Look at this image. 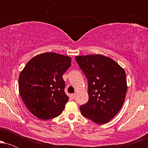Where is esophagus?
<instances>
[{
    "label": "esophagus",
    "mask_w": 148,
    "mask_h": 148,
    "mask_svg": "<svg viewBox=\"0 0 148 148\" xmlns=\"http://www.w3.org/2000/svg\"><path fill=\"white\" fill-rule=\"evenodd\" d=\"M72 97L73 98V99H75V97H76V94H75V93H74V94L72 95Z\"/></svg>",
    "instance_id": "esophagus-1"
}]
</instances>
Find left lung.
I'll return each mask as SVG.
<instances>
[{
  "instance_id": "1",
  "label": "left lung",
  "mask_w": 148,
  "mask_h": 148,
  "mask_svg": "<svg viewBox=\"0 0 148 148\" xmlns=\"http://www.w3.org/2000/svg\"><path fill=\"white\" fill-rule=\"evenodd\" d=\"M75 59L88 79L89 100L80 106L81 114L97 124H105L123 106L127 86L125 70L110 58L77 56Z\"/></svg>"
}]
</instances>
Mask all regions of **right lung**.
I'll list each match as a JSON object with an SVG mask.
<instances>
[{"mask_svg":"<svg viewBox=\"0 0 148 148\" xmlns=\"http://www.w3.org/2000/svg\"><path fill=\"white\" fill-rule=\"evenodd\" d=\"M71 58L44 53L28 61L18 77L19 94L32 114L41 120L58 116L69 97L62 75L71 66Z\"/></svg>","mask_w":148,"mask_h":148,"instance_id":"right-lung-1","label":"right lung"}]
</instances>
